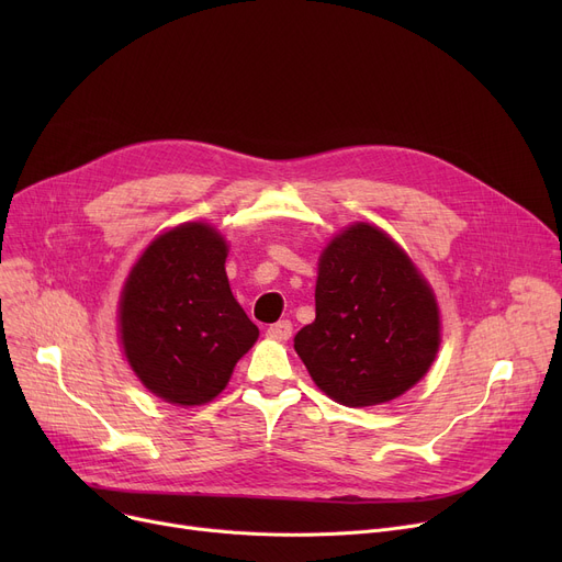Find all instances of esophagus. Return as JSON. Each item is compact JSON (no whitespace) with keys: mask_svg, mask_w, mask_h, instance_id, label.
Instances as JSON below:
<instances>
[{"mask_svg":"<svg viewBox=\"0 0 562 562\" xmlns=\"http://www.w3.org/2000/svg\"><path fill=\"white\" fill-rule=\"evenodd\" d=\"M291 333H293L291 321H278V323H273L269 330H266V335L273 337V339H289Z\"/></svg>","mask_w":562,"mask_h":562,"instance_id":"34e87169","label":"esophagus"}]
</instances>
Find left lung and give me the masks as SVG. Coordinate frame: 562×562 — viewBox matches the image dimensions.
<instances>
[{
  "label": "left lung",
  "instance_id": "1",
  "mask_svg": "<svg viewBox=\"0 0 562 562\" xmlns=\"http://www.w3.org/2000/svg\"><path fill=\"white\" fill-rule=\"evenodd\" d=\"M316 318L293 348L337 403H387L424 378L439 348L432 291L409 257L373 225L337 234L321 255Z\"/></svg>",
  "mask_w": 562,
  "mask_h": 562
}]
</instances>
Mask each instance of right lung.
<instances>
[{
  "label": "right lung",
  "instance_id": "obj_1",
  "mask_svg": "<svg viewBox=\"0 0 562 562\" xmlns=\"http://www.w3.org/2000/svg\"><path fill=\"white\" fill-rule=\"evenodd\" d=\"M227 246L204 223L161 234L132 269L121 301V339L143 385L168 403L218 396L259 330L234 301Z\"/></svg>",
  "mask_w": 562,
  "mask_h": 562
}]
</instances>
